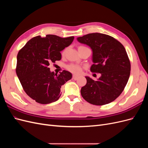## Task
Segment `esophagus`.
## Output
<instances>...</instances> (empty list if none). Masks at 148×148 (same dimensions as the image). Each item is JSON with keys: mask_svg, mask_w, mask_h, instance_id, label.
Returning <instances> with one entry per match:
<instances>
[{"mask_svg": "<svg viewBox=\"0 0 148 148\" xmlns=\"http://www.w3.org/2000/svg\"><path fill=\"white\" fill-rule=\"evenodd\" d=\"M78 78H79V76L78 75H73V79H77Z\"/></svg>", "mask_w": 148, "mask_h": 148, "instance_id": "obj_1", "label": "esophagus"}]
</instances>
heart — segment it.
I'll return each mask as SVG.
<instances>
[{"mask_svg": "<svg viewBox=\"0 0 148 148\" xmlns=\"http://www.w3.org/2000/svg\"><path fill=\"white\" fill-rule=\"evenodd\" d=\"M81 47H84V46H79L78 48H81ZM65 50H64L63 52H62V55L64 56L65 54ZM66 69L68 70L70 72L75 73V74H79L80 73L82 72V68L80 66L77 65H75V64H70L67 65L66 66Z\"/></svg>", "mask_w": 148, "mask_h": 148, "instance_id": "b5f03b06", "label": "heart"}]
</instances>
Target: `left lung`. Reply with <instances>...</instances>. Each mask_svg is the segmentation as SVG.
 Here are the masks:
<instances>
[{"label":"left lung","instance_id":"1","mask_svg":"<svg viewBox=\"0 0 148 148\" xmlns=\"http://www.w3.org/2000/svg\"><path fill=\"white\" fill-rule=\"evenodd\" d=\"M92 51V72L101 73L95 81L85 77L87 82L81 89L83 99L93 105L102 106L114 101L121 95L130 75L131 65L123 46L110 36L99 33L77 38Z\"/></svg>","mask_w":148,"mask_h":148}]
</instances>
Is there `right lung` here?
Returning <instances> with one entry per match:
<instances>
[{
  "label": "right lung",
  "mask_w": 148,
  "mask_h": 148,
  "mask_svg": "<svg viewBox=\"0 0 148 148\" xmlns=\"http://www.w3.org/2000/svg\"><path fill=\"white\" fill-rule=\"evenodd\" d=\"M73 39V36H38L31 39L18 53L16 75L25 92L36 102L47 104L59 99L62 86L72 75L66 70L55 74L48 66L51 62L61 59L60 51L69 46Z\"/></svg>",
  "instance_id": "1"
}]
</instances>
